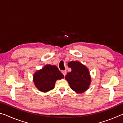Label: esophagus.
<instances>
[{
	"label": "esophagus",
	"mask_w": 123,
	"mask_h": 123,
	"mask_svg": "<svg viewBox=\"0 0 123 123\" xmlns=\"http://www.w3.org/2000/svg\"><path fill=\"white\" fill-rule=\"evenodd\" d=\"M62 74L64 75V76H65V75H66V73H67V72H66V70H63V71L62 72Z\"/></svg>",
	"instance_id": "esophagus-1"
}]
</instances>
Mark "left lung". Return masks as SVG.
Here are the masks:
<instances>
[{"mask_svg":"<svg viewBox=\"0 0 123 123\" xmlns=\"http://www.w3.org/2000/svg\"><path fill=\"white\" fill-rule=\"evenodd\" d=\"M72 71L68 73L66 80L72 90L76 93H82L89 88L91 83V77L87 67L80 62L72 61L68 63Z\"/></svg>","mask_w":123,"mask_h":123,"instance_id":"obj_1","label":"left lung"}]
</instances>
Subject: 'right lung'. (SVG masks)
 Segmentation results:
<instances>
[{
  "mask_svg": "<svg viewBox=\"0 0 123 123\" xmlns=\"http://www.w3.org/2000/svg\"><path fill=\"white\" fill-rule=\"evenodd\" d=\"M64 78V75L56 66L46 64L33 75L34 83L38 90L47 93L54 88L57 80Z\"/></svg>",
  "mask_w": 123,
  "mask_h": 123,
  "instance_id": "right-lung-1",
  "label": "right lung"
}]
</instances>
